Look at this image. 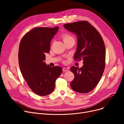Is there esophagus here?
Listing matches in <instances>:
<instances>
[{
  "label": "esophagus",
  "instance_id": "1",
  "mask_svg": "<svg viewBox=\"0 0 124 124\" xmlns=\"http://www.w3.org/2000/svg\"><path fill=\"white\" fill-rule=\"evenodd\" d=\"M69 71V70L67 68H63V71H64V72H67V71Z\"/></svg>",
  "mask_w": 124,
  "mask_h": 124
}]
</instances>
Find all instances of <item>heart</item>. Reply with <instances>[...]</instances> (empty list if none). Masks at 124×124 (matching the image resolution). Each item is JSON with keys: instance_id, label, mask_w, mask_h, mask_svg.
I'll return each instance as SVG.
<instances>
[{"instance_id": "obj_1", "label": "heart", "mask_w": 124, "mask_h": 124, "mask_svg": "<svg viewBox=\"0 0 124 124\" xmlns=\"http://www.w3.org/2000/svg\"><path fill=\"white\" fill-rule=\"evenodd\" d=\"M62 38L64 42H66L69 41H74L73 37L68 34H64L62 36Z\"/></svg>"}]
</instances>
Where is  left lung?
Listing matches in <instances>:
<instances>
[{
    "label": "left lung",
    "instance_id": "8db88e82",
    "mask_svg": "<svg viewBox=\"0 0 124 124\" xmlns=\"http://www.w3.org/2000/svg\"><path fill=\"white\" fill-rule=\"evenodd\" d=\"M66 30L77 36V50L74 60L82 59L80 68L71 67L74 79L70 83L73 90L85 93L93 90L99 83L105 70L106 48L102 37L89 22L84 21L63 25Z\"/></svg>",
    "mask_w": 124,
    "mask_h": 124
}]
</instances>
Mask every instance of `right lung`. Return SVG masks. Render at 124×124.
I'll return each instance as SVG.
<instances>
[{
    "instance_id": "1",
    "label": "right lung",
    "mask_w": 124,
    "mask_h": 124,
    "mask_svg": "<svg viewBox=\"0 0 124 124\" xmlns=\"http://www.w3.org/2000/svg\"><path fill=\"white\" fill-rule=\"evenodd\" d=\"M59 27H37L23 37L19 44L18 63L29 87L37 94L44 96L53 92L55 81L62 72L59 66L46 64L45 53H49L52 39Z\"/></svg>"
}]
</instances>
